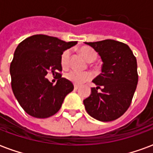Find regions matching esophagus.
<instances>
[{
	"label": "esophagus",
	"instance_id": "34e87169",
	"mask_svg": "<svg viewBox=\"0 0 153 153\" xmlns=\"http://www.w3.org/2000/svg\"><path fill=\"white\" fill-rule=\"evenodd\" d=\"M79 87L78 86V85H74V89H75V90L79 89Z\"/></svg>",
	"mask_w": 153,
	"mask_h": 153
}]
</instances>
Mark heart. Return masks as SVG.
I'll list each match as a JSON object with an SVG mask.
<instances>
[{
  "instance_id": "1",
  "label": "heart",
  "mask_w": 153,
  "mask_h": 153,
  "mask_svg": "<svg viewBox=\"0 0 153 153\" xmlns=\"http://www.w3.org/2000/svg\"><path fill=\"white\" fill-rule=\"evenodd\" d=\"M81 55L83 58L88 62H93L96 60L97 54L95 51L90 47H83L80 51ZM70 57H71V51L70 50H65L60 56V64L63 68H68L70 64ZM65 77L67 80L72 82L74 84H83L93 79V74L90 72H79L77 70H70L65 73Z\"/></svg>"
}]
</instances>
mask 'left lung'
<instances>
[{"mask_svg":"<svg viewBox=\"0 0 153 153\" xmlns=\"http://www.w3.org/2000/svg\"><path fill=\"white\" fill-rule=\"evenodd\" d=\"M85 43L98 52L103 62L102 73L93 81L97 87L92 88L91 95L83 100L85 109L97 120H115L128 110L137 88L136 57L128 45L118 41Z\"/></svg>","mask_w":153,"mask_h":153,"instance_id":"obj_1","label":"left lung"}]
</instances>
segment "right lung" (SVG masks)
I'll list each match as a JSON object with an SVG mask.
<instances>
[{
  "label": "right lung",
  "mask_w": 153,
  "mask_h": 153,
  "mask_svg": "<svg viewBox=\"0 0 153 153\" xmlns=\"http://www.w3.org/2000/svg\"><path fill=\"white\" fill-rule=\"evenodd\" d=\"M77 42L44 34L27 38L19 44L10 63L11 88L19 105L35 118H47L60 109L65 97L74 90L73 83L61 77L60 56ZM51 72L56 85L45 76Z\"/></svg>",
  "instance_id": "obj_1"
}]
</instances>
